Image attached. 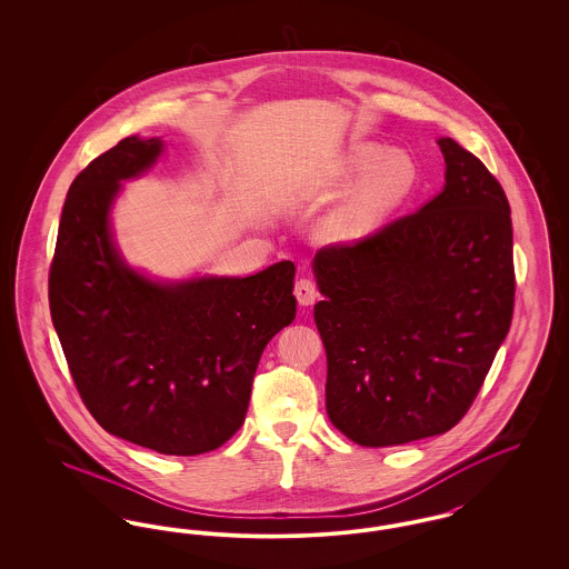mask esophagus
<instances>
[{"label": "esophagus", "mask_w": 569, "mask_h": 569, "mask_svg": "<svg viewBox=\"0 0 569 569\" xmlns=\"http://www.w3.org/2000/svg\"><path fill=\"white\" fill-rule=\"evenodd\" d=\"M295 295H297V300L302 307H309V305H313L316 298H318V286H316L313 279L300 277L297 281V286H295Z\"/></svg>", "instance_id": "34e87169"}]
</instances>
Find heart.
<instances>
[{
    "label": "heart",
    "instance_id": "1",
    "mask_svg": "<svg viewBox=\"0 0 569 569\" xmlns=\"http://www.w3.org/2000/svg\"><path fill=\"white\" fill-rule=\"evenodd\" d=\"M371 168H376L373 174L326 219L325 234L330 241L352 243L367 237L416 186V163L403 151L383 156L378 144L353 147L346 174L358 177Z\"/></svg>",
    "mask_w": 569,
    "mask_h": 569
}]
</instances>
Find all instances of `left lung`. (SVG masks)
I'll return each mask as SVG.
<instances>
[{
    "mask_svg": "<svg viewBox=\"0 0 569 569\" xmlns=\"http://www.w3.org/2000/svg\"><path fill=\"white\" fill-rule=\"evenodd\" d=\"M422 209L316 253L330 422L360 446L446 433L476 401L515 311L510 202L452 138Z\"/></svg>",
    "mask_w": 569,
    "mask_h": 569,
    "instance_id": "8db88e82",
    "label": "left lung"
}]
</instances>
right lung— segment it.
I'll return each mask as SVG.
<instances>
[{"label": "right lung", "instance_id": "right-lung-1", "mask_svg": "<svg viewBox=\"0 0 569 569\" xmlns=\"http://www.w3.org/2000/svg\"><path fill=\"white\" fill-rule=\"evenodd\" d=\"M158 138H123L72 181L49 271L54 330L98 425L142 448L193 457L243 425L272 337L297 316L290 260L251 277L166 286L128 269L110 239L119 181L144 172Z\"/></svg>", "mask_w": 569, "mask_h": 569}]
</instances>
